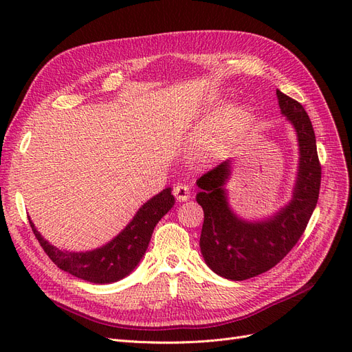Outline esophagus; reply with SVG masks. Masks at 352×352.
I'll return each instance as SVG.
<instances>
[{
	"label": "esophagus",
	"mask_w": 352,
	"mask_h": 352,
	"mask_svg": "<svg viewBox=\"0 0 352 352\" xmlns=\"http://www.w3.org/2000/svg\"><path fill=\"white\" fill-rule=\"evenodd\" d=\"M173 195L176 197V199L177 201H180V202H184V201H188L189 199V197H190V189H189V186H186V185H176L175 186V189H173Z\"/></svg>",
	"instance_id": "esophagus-1"
}]
</instances>
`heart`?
<instances>
[{
    "label": "heart",
    "mask_w": 352,
    "mask_h": 352,
    "mask_svg": "<svg viewBox=\"0 0 352 352\" xmlns=\"http://www.w3.org/2000/svg\"><path fill=\"white\" fill-rule=\"evenodd\" d=\"M220 114H221L220 109H216L214 111H211L210 120H212L214 123L219 122ZM247 120H248V113L242 110V109H238V110H233V111L228 113L216 126V129H214L216 140L217 141L226 140V138H229L233 132L239 129V127Z\"/></svg>",
    "instance_id": "b5f03b06"
}]
</instances>
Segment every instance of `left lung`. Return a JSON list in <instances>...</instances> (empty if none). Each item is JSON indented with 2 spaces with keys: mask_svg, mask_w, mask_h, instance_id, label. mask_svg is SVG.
I'll use <instances>...</instances> for the list:
<instances>
[{
  "mask_svg": "<svg viewBox=\"0 0 352 352\" xmlns=\"http://www.w3.org/2000/svg\"><path fill=\"white\" fill-rule=\"evenodd\" d=\"M280 113L296 132L300 162L292 198L273 216L263 220L239 217L229 206L226 184L232 160H226L197 185V202L204 210L199 247L208 267L230 280H245L274 267L304 233L318 199L322 166L318 163L316 135L302 105L276 91Z\"/></svg>",
  "mask_w": 352,
  "mask_h": 352,
  "instance_id": "8db88e82",
  "label": "left lung"
}]
</instances>
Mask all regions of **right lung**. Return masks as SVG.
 <instances>
[{
    "label": "right lung",
    "mask_w": 352,
    "mask_h": 352,
    "mask_svg": "<svg viewBox=\"0 0 352 352\" xmlns=\"http://www.w3.org/2000/svg\"><path fill=\"white\" fill-rule=\"evenodd\" d=\"M173 206L175 197L172 195V188H166L148 199L136 211L129 225L116 238L100 248L80 252L56 248L42 238L30 219L29 223L41 247L57 267L73 274L74 278L104 285L120 280L135 270L148 248L155 225Z\"/></svg>",
    "instance_id": "1"
}]
</instances>
